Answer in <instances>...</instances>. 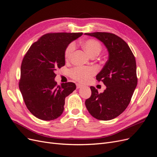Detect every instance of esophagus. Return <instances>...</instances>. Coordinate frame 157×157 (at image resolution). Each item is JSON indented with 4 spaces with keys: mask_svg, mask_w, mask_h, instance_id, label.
Wrapping results in <instances>:
<instances>
[{
    "mask_svg": "<svg viewBox=\"0 0 157 157\" xmlns=\"http://www.w3.org/2000/svg\"><path fill=\"white\" fill-rule=\"evenodd\" d=\"M80 87H82V84L77 83V88L78 89V88H80Z\"/></svg>",
    "mask_w": 157,
    "mask_h": 157,
    "instance_id": "esophagus-1",
    "label": "esophagus"
}]
</instances>
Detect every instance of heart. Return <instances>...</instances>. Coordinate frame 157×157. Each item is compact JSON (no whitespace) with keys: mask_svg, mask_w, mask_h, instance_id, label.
Listing matches in <instances>:
<instances>
[{"mask_svg":"<svg viewBox=\"0 0 157 157\" xmlns=\"http://www.w3.org/2000/svg\"><path fill=\"white\" fill-rule=\"evenodd\" d=\"M82 46L87 54L91 57L98 56L102 49L100 42L95 39H88L84 41ZM75 48L76 46L74 42H71L67 46L65 51V60L69 61L71 59ZM96 73V69L93 67H76L70 71L71 78L81 82H87Z\"/></svg>","mask_w":157,"mask_h":157,"instance_id":"b5f03b06","label":"heart"}]
</instances>
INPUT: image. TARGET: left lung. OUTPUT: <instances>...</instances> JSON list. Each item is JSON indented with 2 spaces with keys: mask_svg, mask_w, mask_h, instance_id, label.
<instances>
[{
  "mask_svg": "<svg viewBox=\"0 0 157 157\" xmlns=\"http://www.w3.org/2000/svg\"><path fill=\"white\" fill-rule=\"evenodd\" d=\"M85 35L97 38L105 45L109 59L96 76L107 86L103 93L90 86L92 95L85 105L93 117L101 121L113 119L124 111L131 101L137 84L136 62L129 46L111 33L96 32Z\"/></svg>",
  "mask_w": 157,
  "mask_h": 157,
  "instance_id": "left-lung-1",
  "label": "left lung"
}]
</instances>
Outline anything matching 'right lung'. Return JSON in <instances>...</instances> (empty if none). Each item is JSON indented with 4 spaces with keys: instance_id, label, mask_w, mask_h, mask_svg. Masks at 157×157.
Wrapping results in <instances>:
<instances>
[{
    "instance_id": "obj_1",
    "label": "right lung",
    "mask_w": 157,
    "mask_h": 157,
    "mask_svg": "<svg viewBox=\"0 0 157 157\" xmlns=\"http://www.w3.org/2000/svg\"><path fill=\"white\" fill-rule=\"evenodd\" d=\"M82 33H50L40 37L26 52L21 65L19 88L27 108L40 120L61 116L65 99L76 89L73 82L58 86L56 71L65 65V51Z\"/></svg>"
}]
</instances>
